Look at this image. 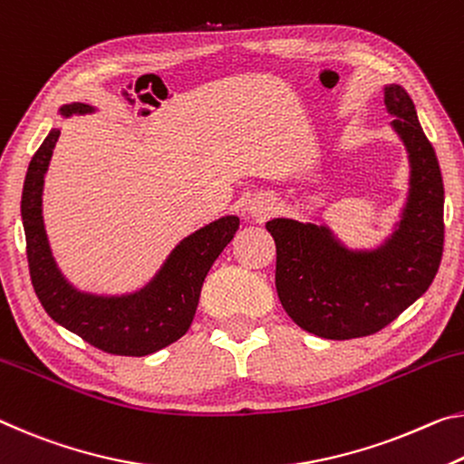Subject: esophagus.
Returning a JSON list of instances; mask_svg holds the SVG:
<instances>
[{"label":"esophagus","mask_w":464,"mask_h":464,"mask_svg":"<svg viewBox=\"0 0 464 464\" xmlns=\"http://www.w3.org/2000/svg\"><path fill=\"white\" fill-rule=\"evenodd\" d=\"M247 217L254 218V220H266L272 212H275V198H272L270 194H258L254 196L252 200L247 202Z\"/></svg>","instance_id":"obj_1"}]
</instances>
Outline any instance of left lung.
Listing matches in <instances>:
<instances>
[{
	"label": "left lung",
	"instance_id": "left-lung-1",
	"mask_svg": "<svg viewBox=\"0 0 464 464\" xmlns=\"http://www.w3.org/2000/svg\"><path fill=\"white\" fill-rule=\"evenodd\" d=\"M391 128L409 159V189L399 220L376 247L353 249L328 225L272 218L276 293L285 312L307 333L347 341L391 324L430 289L444 249V183L411 97L384 86Z\"/></svg>",
	"mask_w": 464,
	"mask_h": 464
}]
</instances>
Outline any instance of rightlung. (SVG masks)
<instances>
[{
  "label": "right lung",
  "instance_id": "add662e5",
  "mask_svg": "<svg viewBox=\"0 0 464 464\" xmlns=\"http://www.w3.org/2000/svg\"><path fill=\"white\" fill-rule=\"evenodd\" d=\"M92 111L94 107L86 102L60 107L63 120ZM57 138L60 128H51L28 165L22 189L20 212L36 297L57 324L101 351L142 357L165 349L188 333L204 278L239 229V217H220L183 237L138 291L99 295L78 289L57 266L43 218V188Z\"/></svg>",
  "mask_w": 464,
  "mask_h": 464
}]
</instances>
